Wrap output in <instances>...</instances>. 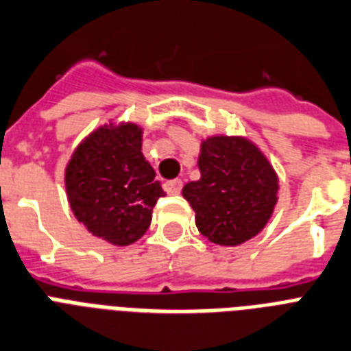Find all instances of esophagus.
I'll return each mask as SVG.
<instances>
[{"instance_id": "obj_1", "label": "esophagus", "mask_w": 351, "mask_h": 351, "mask_svg": "<svg viewBox=\"0 0 351 351\" xmlns=\"http://www.w3.org/2000/svg\"><path fill=\"white\" fill-rule=\"evenodd\" d=\"M164 189H166L167 195H178L182 191V180H169L164 184Z\"/></svg>"}]
</instances>
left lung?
I'll return each instance as SVG.
<instances>
[{"mask_svg": "<svg viewBox=\"0 0 351 351\" xmlns=\"http://www.w3.org/2000/svg\"><path fill=\"white\" fill-rule=\"evenodd\" d=\"M200 180L182 195L195 210L196 227L209 241L236 247L258 236L278 204V175L254 142L215 135L202 141Z\"/></svg>", "mask_w": 351, "mask_h": 351, "instance_id": "1", "label": "left lung"}]
</instances>
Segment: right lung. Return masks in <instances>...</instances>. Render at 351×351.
<instances>
[{"instance_id":"right-lung-1","label":"right lung","mask_w":351,"mask_h":351,"mask_svg":"<svg viewBox=\"0 0 351 351\" xmlns=\"http://www.w3.org/2000/svg\"><path fill=\"white\" fill-rule=\"evenodd\" d=\"M64 185L77 220L119 247L141 240L156 200L166 195L142 155V128L133 122L92 131L72 153Z\"/></svg>"}]
</instances>
